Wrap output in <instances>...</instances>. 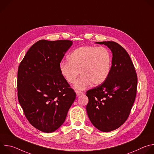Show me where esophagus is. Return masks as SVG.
Listing matches in <instances>:
<instances>
[{"mask_svg":"<svg viewBox=\"0 0 154 154\" xmlns=\"http://www.w3.org/2000/svg\"><path fill=\"white\" fill-rule=\"evenodd\" d=\"M75 93H76V94H77V96H81V95H83V92L79 91H76Z\"/></svg>","mask_w":154,"mask_h":154,"instance_id":"1","label":"esophagus"}]
</instances>
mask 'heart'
<instances>
[{"label":"heart","mask_w":154,"mask_h":154,"mask_svg":"<svg viewBox=\"0 0 154 154\" xmlns=\"http://www.w3.org/2000/svg\"><path fill=\"white\" fill-rule=\"evenodd\" d=\"M67 59L68 61L60 64V74L68 83L72 84L80 72L81 76L74 85L78 90H84L91 83L94 86L103 83L111 71L112 55L103 47H80L71 52Z\"/></svg>","instance_id":"1"}]
</instances>
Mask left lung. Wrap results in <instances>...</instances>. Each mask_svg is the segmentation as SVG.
<instances>
[{"mask_svg": "<svg viewBox=\"0 0 154 154\" xmlns=\"http://www.w3.org/2000/svg\"><path fill=\"white\" fill-rule=\"evenodd\" d=\"M112 52V65L107 79L86 91V112L90 120L104 132L113 131L127 119L135 100L137 74L127 51L114 41L97 42Z\"/></svg>", "mask_w": 154, "mask_h": 154, "instance_id": "8db88e82", "label": "left lung"}]
</instances>
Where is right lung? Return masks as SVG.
<instances>
[{
  "label": "right lung",
  "instance_id": "obj_1",
  "mask_svg": "<svg viewBox=\"0 0 154 154\" xmlns=\"http://www.w3.org/2000/svg\"><path fill=\"white\" fill-rule=\"evenodd\" d=\"M72 45L70 40H39L19 66V102L29 122L43 132H53L63 124L75 99L74 90L59 69Z\"/></svg>",
  "mask_w": 154,
  "mask_h": 154
}]
</instances>
